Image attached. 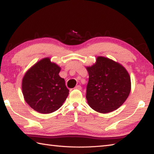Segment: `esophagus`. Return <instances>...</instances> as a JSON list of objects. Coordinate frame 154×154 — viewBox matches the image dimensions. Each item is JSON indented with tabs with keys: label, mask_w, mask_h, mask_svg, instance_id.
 I'll return each mask as SVG.
<instances>
[{
	"label": "esophagus",
	"mask_w": 154,
	"mask_h": 154,
	"mask_svg": "<svg viewBox=\"0 0 154 154\" xmlns=\"http://www.w3.org/2000/svg\"><path fill=\"white\" fill-rule=\"evenodd\" d=\"M75 89H77V90H81L82 89V87H81L80 85H77L76 87H75Z\"/></svg>",
	"instance_id": "1"
}]
</instances>
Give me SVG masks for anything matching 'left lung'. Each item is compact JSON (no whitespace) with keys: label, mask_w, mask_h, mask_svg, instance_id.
<instances>
[{"label":"left lung","mask_w":154,"mask_h":154,"mask_svg":"<svg viewBox=\"0 0 154 154\" xmlns=\"http://www.w3.org/2000/svg\"><path fill=\"white\" fill-rule=\"evenodd\" d=\"M86 69L89 73L86 98L91 109L106 114L122 106L131 91L125 67L111 59L98 56L95 63Z\"/></svg>","instance_id":"obj_1"}]
</instances>
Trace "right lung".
I'll return each instance as SVG.
<instances>
[{
	"instance_id": "add662e5",
	"label": "right lung",
	"mask_w": 154,
	"mask_h": 154,
	"mask_svg": "<svg viewBox=\"0 0 154 154\" xmlns=\"http://www.w3.org/2000/svg\"><path fill=\"white\" fill-rule=\"evenodd\" d=\"M61 67L50 57L37 61L26 72L22 91L26 103L42 114H50L63 105L69 95L65 80L59 73Z\"/></svg>"
}]
</instances>
